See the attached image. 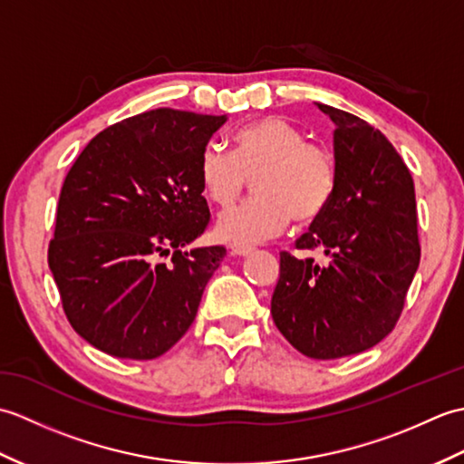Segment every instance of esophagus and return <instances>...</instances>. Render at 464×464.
<instances>
[{"label":"esophagus","instance_id":"34e87169","mask_svg":"<svg viewBox=\"0 0 464 464\" xmlns=\"http://www.w3.org/2000/svg\"><path fill=\"white\" fill-rule=\"evenodd\" d=\"M251 251H253L251 245H229V253L239 255V257H245V255H249Z\"/></svg>","mask_w":464,"mask_h":464}]
</instances>
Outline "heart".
<instances>
[{"label": "heart", "instance_id": "heart-1", "mask_svg": "<svg viewBox=\"0 0 464 464\" xmlns=\"http://www.w3.org/2000/svg\"><path fill=\"white\" fill-rule=\"evenodd\" d=\"M253 201L219 215L217 237L253 245L289 225L319 219L337 185V161L327 147L309 143L297 125L277 115L255 120L233 135V153L207 145L199 181L209 201L231 207L253 179Z\"/></svg>", "mask_w": 464, "mask_h": 464}]
</instances>
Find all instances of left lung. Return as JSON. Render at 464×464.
Here are the masks:
<instances>
[{
  "label": "left lung",
  "mask_w": 464,
  "mask_h": 464,
  "mask_svg": "<svg viewBox=\"0 0 464 464\" xmlns=\"http://www.w3.org/2000/svg\"><path fill=\"white\" fill-rule=\"evenodd\" d=\"M317 107L334 123L337 185L295 247L329 259L283 251L271 314L304 357L329 361L367 351L395 329L420 245L415 185L395 147L357 115Z\"/></svg>",
  "instance_id": "8db88e82"
}]
</instances>
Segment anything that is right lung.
Listing matches in <instances>:
<instances>
[{
  "instance_id": "add662e5",
  "label": "right lung",
  "mask_w": 464,
  "mask_h": 464,
  "mask_svg": "<svg viewBox=\"0 0 464 464\" xmlns=\"http://www.w3.org/2000/svg\"><path fill=\"white\" fill-rule=\"evenodd\" d=\"M225 121L165 107L135 115L97 133L69 169L47 263L69 323L95 349L157 359L195 321L227 249L183 247L211 221L199 161Z\"/></svg>"
}]
</instances>
